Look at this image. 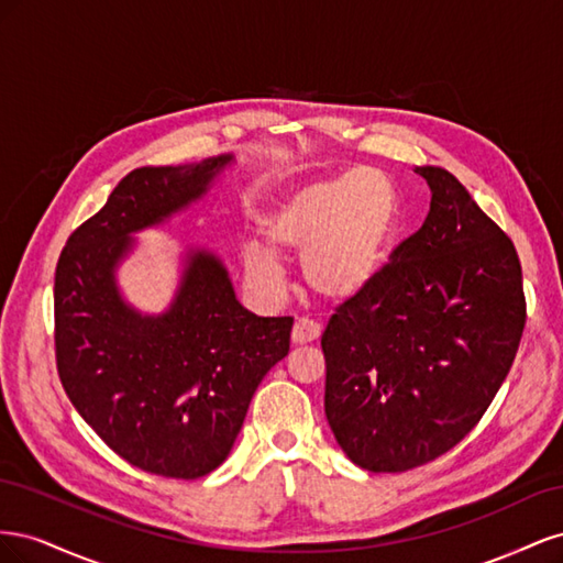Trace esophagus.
<instances>
[{
    "instance_id": "esophagus-1",
    "label": "esophagus",
    "mask_w": 563,
    "mask_h": 563,
    "mask_svg": "<svg viewBox=\"0 0 563 563\" xmlns=\"http://www.w3.org/2000/svg\"><path fill=\"white\" fill-rule=\"evenodd\" d=\"M323 327L319 321H312L308 317H300L296 319L294 323V331H291V340L296 345H308V343H314V340L321 335Z\"/></svg>"
}]
</instances>
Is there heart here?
Masks as SVG:
<instances>
[{
    "mask_svg": "<svg viewBox=\"0 0 563 563\" xmlns=\"http://www.w3.org/2000/svg\"><path fill=\"white\" fill-rule=\"evenodd\" d=\"M397 225L395 187L371 168L302 185L263 220L268 244L242 246L249 291L261 302L284 296L286 269L277 253H286L302 255L305 282L321 298H360L385 269Z\"/></svg>",
    "mask_w": 563,
    "mask_h": 563,
    "instance_id": "heart-1",
    "label": "heart"
}]
</instances>
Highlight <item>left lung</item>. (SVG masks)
<instances>
[{"label":"left lung","instance_id":"1","mask_svg":"<svg viewBox=\"0 0 563 563\" xmlns=\"http://www.w3.org/2000/svg\"><path fill=\"white\" fill-rule=\"evenodd\" d=\"M432 199L422 228L321 335L323 411L368 472H406L451 451L496 397L526 300L512 240L441 166H416Z\"/></svg>","mask_w":563,"mask_h":563}]
</instances>
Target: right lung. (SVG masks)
<instances>
[{"instance_id": "1", "label": "right lung", "mask_w": 563, "mask_h": 563, "mask_svg": "<svg viewBox=\"0 0 563 563\" xmlns=\"http://www.w3.org/2000/svg\"><path fill=\"white\" fill-rule=\"evenodd\" d=\"M236 164L234 152L131 172L67 240L56 267V362L79 416L143 472L197 479L230 455L265 373L291 345V317L236 300L207 246L178 251L162 312L133 305L122 265L135 240L195 203Z\"/></svg>"}]
</instances>
